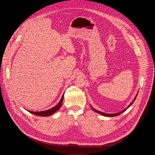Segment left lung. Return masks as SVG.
<instances>
[{"label": "left lung", "mask_w": 155, "mask_h": 155, "mask_svg": "<svg viewBox=\"0 0 155 155\" xmlns=\"http://www.w3.org/2000/svg\"><path fill=\"white\" fill-rule=\"evenodd\" d=\"M139 92V91H138ZM138 92H137V94H136V97H134V100L132 101V102L125 108V109H124L123 110H122V111H121V112H118V113H115V114H105V113H104V112H101V111H98V110H96L95 108H94L93 107H91V105H90V106H91V108L94 110V112H96V113H97V114H100V115H103V116H105V117H116V116H118V115H120L121 114H122L123 112H124V111H126V110L132 104L134 103V102L135 101V100H136V97H137V94H138Z\"/></svg>", "instance_id": "obj_1"}]
</instances>
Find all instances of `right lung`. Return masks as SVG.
Instances as JSON below:
<instances>
[{
  "label": "right lung",
  "mask_w": 155,
  "mask_h": 155,
  "mask_svg": "<svg viewBox=\"0 0 155 155\" xmlns=\"http://www.w3.org/2000/svg\"><path fill=\"white\" fill-rule=\"evenodd\" d=\"M64 94L60 100V101L59 102V103L55 105L54 107H53V108L48 109L47 110H45V111H41V112H33V111H30V110H28L29 112H30L32 114L37 115V116H40V117H48L50 116L51 115L54 114L56 111L61 108L62 104V101H63V98H64Z\"/></svg>",
  "instance_id": "add662e5"
}]
</instances>
